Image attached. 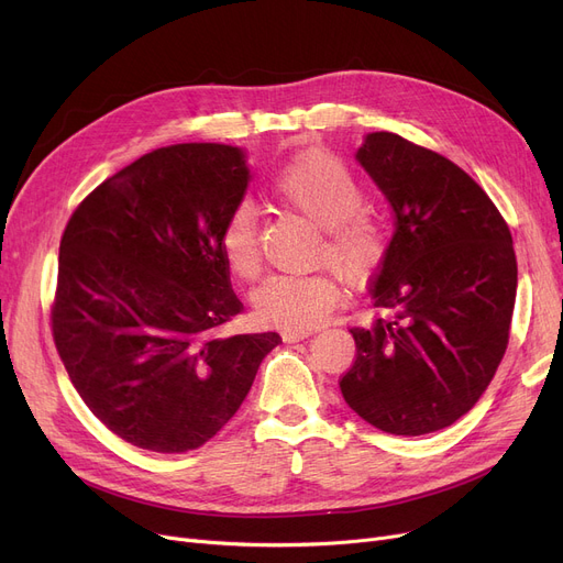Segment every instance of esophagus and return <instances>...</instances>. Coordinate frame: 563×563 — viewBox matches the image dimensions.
Masks as SVG:
<instances>
[{
  "label": "esophagus",
  "mask_w": 563,
  "mask_h": 563,
  "mask_svg": "<svg viewBox=\"0 0 563 563\" xmlns=\"http://www.w3.org/2000/svg\"><path fill=\"white\" fill-rule=\"evenodd\" d=\"M310 333H312V329H287V331H283V333H280V338H283V342L291 344V342H297V340L308 338Z\"/></svg>",
  "instance_id": "obj_1"
}]
</instances>
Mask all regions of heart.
<instances>
[{
    "label": "heart",
    "mask_w": 563,
    "mask_h": 563,
    "mask_svg": "<svg viewBox=\"0 0 563 563\" xmlns=\"http://www.w3.org/2000/svg\"><path fill=\"white\" fill-rule=\"evenodd\" d=\"M272 196L287 212L319 228L310 264H329L346 283L372 278L390 249V234L374 212L363 210L365 189L335 155L308 151L287 159L272 177ZM228 269L242 280L262 272V244L255 210L236 205L219 232ZM340 301L338 278L327 272L266 278L253 291V308L266 323L308 329L327 319Z\"/></svg>",
    "instance_id": "obj_1"
}]
</instances>
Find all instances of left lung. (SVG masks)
<instances>
[{
	"mask_svg": "<svg viewBox=\"0 0 563 563\" xmlns=\"http://www.w3.org/2000/svg\"><path fill=\"white\" fill-rule=\"evenodd\" d=\"M358 162L390 200L397 230L369 285L376 319L351 327L344 401L372 427L422 435L479 401L505 356L518 266L488 194L448 157L374 132Z\"/></svg>",
	"mask_w": 563,
	"mask_h": 563,
	"instance_id": "1",
	"label": "left lung"
}]
</instances>
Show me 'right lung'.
<instances>
[{"mask_svg": "<svg viewBox=\"0 0 563 563\" xmlns=\"http://www.w3.org/2000/svg\"><path fill=\"white\" fill-rule=\"evenodd\" d=\"M246 185L240 147L177 143L107 177L66 223L52 338L84 404L134 448L205 445L280 342L221 335L244 303L219 232Z\"/></svg>", "mask_w": 563, "mask_h": 563, "instance_id": "obj_1", "label": "right lung"}]
</instances>
